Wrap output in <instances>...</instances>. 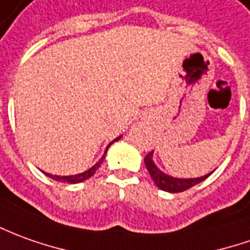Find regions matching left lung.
I'll list each match as a JSON object with an SVG mask.
<instances>
[{
    "label": "left lung",
    "instance_id": "1",
    "mask_svg": "<svg viewBox=\"0 0 250 250\" xmlns=\"http://www.w3.org/2000/svg\"><path fill=\"white\" fill-rule=\"evenodd\" d=\"M152 154L154 152H149L146 155L144 158V163H146V167H147L148 173L151 175V178L154 180L155 185L165 190V192H170V193H180L184 190H188L189 188L194 187L197 184H200L203 181L208 178L212 173H209L207 175H203V177H197V178H174L171 175L165 174L163 171H161L159 168L156 167V165L152 161Z\"/></svg>",
    "mask_w": 250,
    "mask_h": 250
}]
</instances>
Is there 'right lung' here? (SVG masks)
Masks as SVG:
<instances>
[{"instance_id": "right-lung-1", "label": "right lung", "mask_w": 250, "mask_h": 250, "mask_svg": "<svg viewBox=\"0 0 250 250\" xmlns=\"http://www.w3.org/2000/svg\"><path fill=\"white\" fill-rule=\"evenodd\" d=\"M120 139H121V136H120V137H117V139H114L113 142L110 143L107 147H106V149H104V154L102 155V158L96 162L92 167L88 168V170H87V171H84V173H80V174H76V175H53V174H49V173H44V174L47 175V177H50V178H53V180L58 181V182H68V184H79V182H83V181L88 180V178H91L92 175L95 174L96 170L99 168V166L102 165V162L104 161V156H106V152H107L108 147H110V146H111L114 142L120 140Z\"/></svg>"}]
</instances>
